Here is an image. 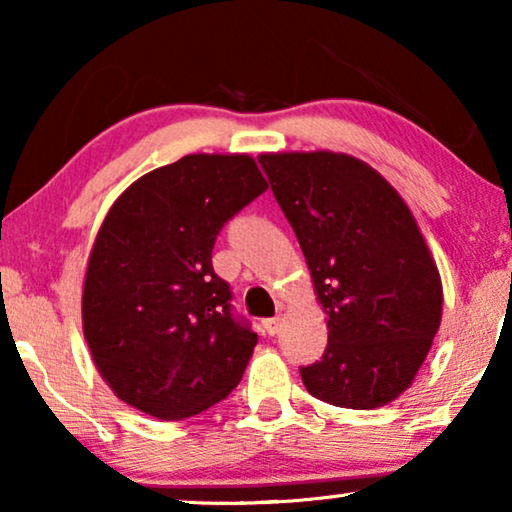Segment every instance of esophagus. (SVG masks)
Segmentation results:
<instances>
[{"instance_id": "obj_1", "label": "esophagus", "mask_w": 512, "mask_h": 512, "mask_svg": "<svg viewBox=\"0 0 512 512\" xmlns=\"http://www.w3.org/2000/svg\"><path fill=\"white\" fill-rule=\"evenodd\" d=\"M279 328H282V319L275 317V319H265L263 321V331L268 335H277Z\"/></svg>"}]
</instances>
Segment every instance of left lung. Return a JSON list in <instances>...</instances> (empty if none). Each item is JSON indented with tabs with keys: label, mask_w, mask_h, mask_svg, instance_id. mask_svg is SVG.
I'll return each mask as SVG.
<instances>
[{
	"label": "left lung",
	"mask_w": 512,
	"mask_h": 512,
	"mask_svg": "<svg viewBox=\"0 0 512 512\" xmlns=\"http://www.w3.org/2000/svg\"><path fill=\"white\" fill-rule=\"evenodd\" d=\"M298 237L328 345L300 366L305 389L338 408L373 410L415 380L443 314L436 263L401 195L345 153L258 158Z\"/></svg>",
	"instance_id": "left-lung-1"
}]
</instances>
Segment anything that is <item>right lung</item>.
<instances>
[{"mask_svg":"<svg viewBox=\"0 0 512 512\" xmlns=\"http://www.w3.org/2000/svg\"><path fill=\"white\" fill-rule=\"evenodd\" d=\"M268 184L249 156H184L109 209L83 286V335L123 403L165 419L240 384L258 335L214 272L216 235Z\"/></svg>","mask_w":512,"mask_h":512,"instance_id":"right-lung-1","label":"right lung"}]
</instances>
